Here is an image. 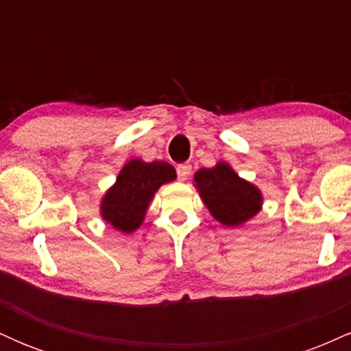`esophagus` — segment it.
Returning <instances> with one entry per match:
<instances>
[{
    "label": "esophagus",
    "instance_id": "1",
    "mask_svg": "<svg viewBox=\"0 0 351 351\" xmlns=\"http://www.w3.org/2000/svg\"><path fill=\"white\" fill-rule=\"evenodd\" d=\"M176 173H178V180L184 181L188 180V176L191 175V165L189 163H181L176 167Z\"/></svg>",
    "mask_w": 351,
    "mask_h": 351
}]
</instances>
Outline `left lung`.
Returning <instances> with one entry per match:
<instances>
[{"label":"left lung","mask_w":351,"mask_h":351,"mask_svg":"<svg viewBox=\"0 0 351 351\" xmlns=\"http://www.w3.org/2000/svg\"><path fill=\"white\" fill-rule=\"evenodd\" d=\"M195 186L211 216L224 226H241L256 216L263 206L259 188L239 178L224 162L196 171Z\"/></svg>","instance_id":"1"}]
</instances>
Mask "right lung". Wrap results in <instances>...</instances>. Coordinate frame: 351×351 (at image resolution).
<instances>
[{"mask_svg":"<svg viewBox=\"0 0 351 351\" xmlns=\"http://www.w3.org/2000/svg\"><path fill=\"white\" fill-rule=\"evenodd\" d=\"M175 178L176 171L170 163L130 160L120 170L114 186L104 196L100 215L117 231L130 234L142 226L153 195L162 184Z\"/></svg>","mask_w":351,"mask_h":351,"instance_id":"add662e5","label":"right lung"}]
</instances>
